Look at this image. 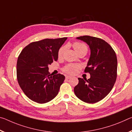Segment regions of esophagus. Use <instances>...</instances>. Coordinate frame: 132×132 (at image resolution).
<instances>
[{
  "mask_svg": "<svg viewBox=\"0 0 132 132\" xmlns=\"http://www.w3.org/2000/svg\"><path fill=\"white\" fill-rule=\"evenodd\" d=\"M71 76H68V75H66V79H70L71 78Z\"/></svg>",
  "mask_w": 132,
  "mask_h": 132,
  "instance_id": "obj_1",
  "label": "esophagus"
}]
</instances>
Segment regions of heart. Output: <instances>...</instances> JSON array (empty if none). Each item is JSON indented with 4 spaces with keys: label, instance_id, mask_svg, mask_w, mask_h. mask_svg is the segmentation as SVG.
Wrapping results in <instances>:
<instances>
[{
    "label": "heart",
    "instance_id": "b5f03b06",
    "mask_svg": "<svg viewBox=\"0 0 132 132\" xmlns=\"http://www.w3.org/2000/svg\"><path fill=\"white\" fill-rule=\"evenodd\" d=\"M73 46L74 49L75 50V51L77 52V54L81 52H86L87 53V47L86 46V45H85L84 43L80 42H75L73 43ZM64 49H65V47H62L59 49V51L58 52V56H59V57L63 55ZM79 67L80 66L77 65V64H69L64 67L63 68V70L64 72H65L67 73L73 75L76 73L77 71V69L79 68Z\"/></svg>",
    "mask_w": 132,
    "mask_h": 132
}]
</instances>
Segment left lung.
<instances>
[{
    "mask_svg": "<svg viewBox=\"0 0 132 132\" xmlns=\"http://www.w3.org/2000/svg\"><path fill=\"white\" fill-rule=\"evenodd\" d=\"M76 39L86 43L90 49L85 70L89 73L90 77L78 78L79 83L74 92L83 102L95 103L104 99L113 87L117 77V57L112 47L103 39L90 36Z\"/></svg>",
    "mask_w": 132,
    "mask_h": 132,
    "instance_id": "left-lung-1",
    "label": "left lung"
}]
</instances>
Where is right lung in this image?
Returning <instances> with one entry per match:
<instances>
[{"label":"right lung","instance_id":"add662e5","mask_svg":"<svg viewBox=\"0 0 132 132\" xmlns=\"http://www.w3.org/2000/svg\"><path fill=\"white\" fill-rule=\"evenodd\" d=\"M68 37L45 39L30 43L19 56L17 79L20 88L30 100L45 103L57 95L64 75L49 74L48 66L57 61L59 50Z\"/></svg>","mask_w":132,"mask_h":132}]
</instances>
